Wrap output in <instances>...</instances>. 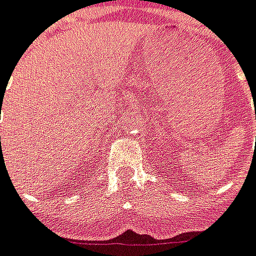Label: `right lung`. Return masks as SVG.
Masks as SVG:
<instances>
[{
	"label": "right lung",
	"mask_w": 256,
	"mask_h": 256,
	"mask_svg": "<svg viewBox=\"0 0 256 256\" xmlns=\"http://www.w3.org/2000/svg\"><path fill=\"white\" fill-rule=\"evenodd\" d=\"M1 99H2V96H1Z\"/></svg>",
	"instance_id": "right-lung-1"
}]
</instances>
